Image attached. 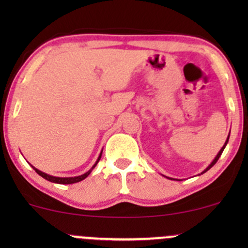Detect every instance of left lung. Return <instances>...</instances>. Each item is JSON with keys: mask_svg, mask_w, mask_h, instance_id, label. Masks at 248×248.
Listing matches in <instances>:
<instances>
[{"mask_svg": "<svg viewBox=\"0 0 248 248\" xmlns=\"http://www.w3.org/2000/svg\"><path fill=\"white\" fill-rule=\"evenodd\" d=\"M227 142H229V138H227V140H226V142H225L224 147H223V148H221V149H220V152H219V153H218V155H217V156H216V158H215V160H213V162H212V163H211V164H210V166L206 168V170H204V171H203V172H206V171H207V170H209V169H211V168H212L213 166H215V164H216V163H217V161L219 160V157H220L221 153H223V150L225 149V147H226Z\"/></svg>", "mask_w": 248, "mask_h": 248, "instance_id": "1", "label": "left lung"}]
</instances>
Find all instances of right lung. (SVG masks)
I'll return each instance as SVG.
<instances>
[{"label":"right lung","mask_w":248,"mask_h":248,"mask_svg":"<svg viewBox=\"0 0 248 248\" xmlns=\"http://www.w3.org/2000/svg\"><path fill=\"white\" fill-rule=\"evenodd\" d=\"M101 154H102V153H101ZM101 154H100V156H99L98 161H96L94 166H93V168H94V167L96 166V163H98L99 160H100ZM32 168H33V167H32ZM93 168H92V169H93ZM33 169H35V171H36L37 173H38L39 176H42V177L46 179V181L53 182V183H58V184H72V183H77V182H80V181H82V179L86 178L87 176L91 173V171H92V169H91L90 171H87L86 173H84V175H81V176H77V177H53V176L47 175V173L39 171V170H37L36 168H33Z\"/></svg>","instance_id":"add662e5"}]
</instances>
